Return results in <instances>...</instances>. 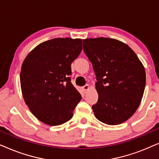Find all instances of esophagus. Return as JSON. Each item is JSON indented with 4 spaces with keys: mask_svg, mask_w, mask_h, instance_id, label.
I'll list each match as a JSON object with an SVG mask.
<instances>
[{
    "mask_svg": "<svg viewBox=\"0 0 159 159\" xmlns=\"http://www.w3.org/2000/svg\"><path fill=\"white\" fill-rule=\"evenodd\" d=\"M90 88V85H89V84H86V85L82 87V90H83L84 92L88 91Z\"/></svg>",
    "mask_w": 159,
    "mask_h": 159,
    "instance_id": "esophagus-1",
    "label": "esophagus"
}]
</instances>
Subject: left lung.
<instances>
[{"label":"left lung","instance_id":"1","mask_svg":"<svg viewBox=\"0 0 159 159\" xmlns=\"http://www.w3.org/2000/svg\"><path fill=\"white\" fill-rule=\"evenodd\" d=\"M83 50L96 76L98 101L92 106L96 118L109 125L125 122L140 106L145 71L127 44L107 38L82 40Z\"/></svg>","mask_w":159,"mask_h":159}]
</instances>
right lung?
Wrapping results in <instances>:
<instances>
[{"label":"right lung","instance_id":"1","mask_svg":"<svg viewBox=\"0 0 159 159\" xmlns=\"http://www.w3.org/2000/svg\"><path fill=\"white\" fill-rule=\"evenodd\" d=\"M81 39L54 38L28 53L20 83L25 103L38 120L61 125L72 118L82 97L71 82V64L81 53Z\"/></svg>","mask_w":159,"mask_h":159}]
</instances>
